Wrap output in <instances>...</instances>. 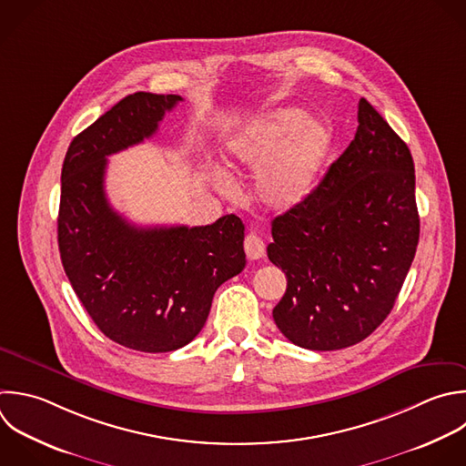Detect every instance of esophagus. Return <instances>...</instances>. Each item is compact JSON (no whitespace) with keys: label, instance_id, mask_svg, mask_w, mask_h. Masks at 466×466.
I'll list each match as a JSON object with an SVG mask.
<instances>
[{"label":"esophagus","instance_id":"34e87169","mask_svg":"<svg viewBox=\"0 0 466 466\" xmlns=\"http://www.w3.org/2000/svg\"><path fill=\"white\" fill-rule=\"evenodd\" d=\"M244 251H246V255H248L249 260H258V258L264 257L266 246H264V242H262L260 237L249 233V235L244 238Z\"/></svg>","mask_w":466,"mask_h":466}]
</instances>
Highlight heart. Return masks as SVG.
I'll use <instances>...</instances> for the list:
<instances>
[{
    "label": "heart",
    "instance_id": "b5f03b06",
    "mask_svg": "<svg viewBox=\"0 0 466 466\" xmlns=\"http://www.w3.org/2000/svg\"><path fill=\"white\" fill-rule=\"evenodd\" d=\"M333 146V129L320 118H308L302 109L280 107L242 127L226 146L233 169H257L255 191L271 211L284 213L313 191ZM215 186L231 193L224 173H213Z\"/></svg>",
    "mask_w": 466,
    "mask_h": 466
}]
</instances>
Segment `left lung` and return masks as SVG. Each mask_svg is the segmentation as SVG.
<instances>
[{
	"mask_svg": "<svg viewBox=\"0 0 466 466\" xmlns=\"http://www.w3.org/2000/svg\"><path fill=\"white\" fill-rule=\"evenodd\" d=\"M346 151L304 202L271 222L268 257L288 288L273 320L300 348L364 340L388 317L419 242L408 146L366 98Z\"/></svg>",
	"mask_w": 466,
	"mask_h": 466,
	"instance_id": "obj_1",
	"label": "left lung"
}]
</instances>
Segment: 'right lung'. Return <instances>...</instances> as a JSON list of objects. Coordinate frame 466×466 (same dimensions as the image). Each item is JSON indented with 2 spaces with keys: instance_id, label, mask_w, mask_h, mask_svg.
<instances>
[{
  "instance_id": "add662e5",
  "label": "right lung",
  "mask_w": 466,
  "mask_h": 466,
  "mask_svg": "<svg viewBox=\"0 0 466 466\" xmlns=\"http://www.w3.org/2000/svg\"><path fill=\"white\" fill-rule=\"evenodd\" d=\"M178 102L126 96L71 142L62 167L58 246L69 282L106 337L146 353L191 342L218 286L246 266L235 215L211 226L142 228L107 202V157L151 138Z\"/></svg>"
}]
</instances>
